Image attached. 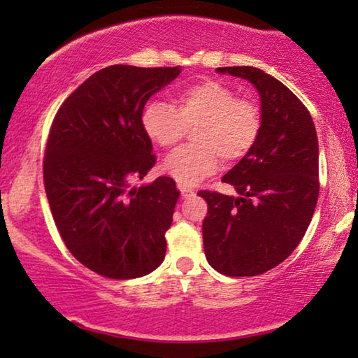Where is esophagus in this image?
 Returning <instances> with one entry per match:
<instances>
[{"label":"esophagus","instance_id":"34e87169","mask_svg":"<svg viewBox=\"0 0 358 358\" xmlns=\"http://www.w3.org/2000/svg\"><path fill=\"white\" fill-rule=\"evenodd\" d=\"M179 190H180V195H182V199H189V197H192V195L195 194L192 189L184 187V185H179Z\"/></svg>","mask_w":358,"mask_h":358}]
</instances>
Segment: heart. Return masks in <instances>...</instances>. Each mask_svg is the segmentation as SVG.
<instances>
[{"mask_svg": "<svg viewBox=\"0 0 358 358\" xmlns=\"http://www.w3.org/2000/svg\"><path fill=\"white\" fill-rule=\"evenodd\" d=\"M141 127L161 148L178 145L187 129L195 145L166 156L163 171L180 185H195L217 171L220 158L233 164L251 153L262 130V115L251 101L238 99L231 87L202 80L176 97V107L155 101L145 107Z\"/></svg>", "mask_w": 358, "mask_h": 358, "instance_id": "heart-1", "label": "heart"}]
</instances>
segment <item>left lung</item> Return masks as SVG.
<instances>
[{
	"label": "left lung",
	"instance_id": "8db88e82",
	"mask_svg": "<svg viewBox=\"0 0 358 358\" xmlns=\"http://www.w3.org/2000/svg\"><path fill=\"white\" fill-rule=\"evenodd\" d=\"M256 87L262 130L246 158L223 176L238 195L207 200L205 257L229 277H252L285 261L305 236L320 194V150L310 112L288 87L252 66L217 68Z\"/></svg>",
	"mask_w": 358,
	"mask_h": 358
}]
</instances>
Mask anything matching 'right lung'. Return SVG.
Listing matches in <instances>:
<instances>
[{
    "instance_id": "add662e5",
    "label": "right lung",
    "mask_w": 358,
    "mask_h": 358,
    "mask_svg": "<svg viewBox=\"0 0 358 358\" xmlns=\"http://www.w3.org/2000/svg\"><path fill=\"white\" fill-rule=\"evenodd\" d=\"M179 66L112 65L68 96L48 135L43 182L68 251L102 277H143L161 266L179 190L171 178L131 185L156 163L145 104Z\"/></svg>"
}]
</instances>
